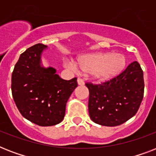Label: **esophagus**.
Instances as JSON below:
<instances>
[{"label":"esophagus","mask_w":156,"mask_h":156,"mask_svg":"<svg viewBox=\"0 0 156 156\" xmlns=\"http://www.w3.org/2000/svg\"><path fill=\"white\" fill-rule=\"evenodd\" d=\"M78 85H80V86H83V85H84V81L83 80V79H82V78H78Z\"/></svg>","instance_id":"esophagus-1"}]
</instances>
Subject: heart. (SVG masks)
<instances>
[{
	"label": "heart",
	"mask_w": 156,
	"mask_h": 156,
	"mask_svg": "<svg viewBox=\"0 0 156 156\" xmlns=\"http://www.w3.org/2000/svg\"><path fill=\"white\" fill-rule=\"evenodd\" d=\"M126 58L122 54L97 52L78 57V64L83 72L92 74L99 81H108L117 76L126 66ZM66 66L74 71L78 70L73 61H67Z\"/></svg>",
	"instance_id": "1"
}]
</instances>
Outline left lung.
Returning <instances> with one entry per match:
<instances>
[{
  "label": "left lung",
  "instance_id": "obj_1",
  "mask_svg": "<svg viewBox=\"0 0 156 156\" xmlns=\"http://www.w3.org/2000/svg\"><path fill=\"white\" fill-rule=\"evenodd\" d=\"M89 90L88 110L95 123L116 126L138 112L144 94L143 71L137 61L119 75L101 84L86 83Z\"/></svg>",
  "mask_w": 156,
  "mask_h": 156
}]
</instances>
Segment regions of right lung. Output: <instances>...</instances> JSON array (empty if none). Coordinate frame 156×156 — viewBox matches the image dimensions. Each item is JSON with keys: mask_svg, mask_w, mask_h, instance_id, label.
I'll return each instance as SVG.
<instances>
[{"mask_svg": "<svg viewBox=\"0 0 156 156\" xmlns=\"http://www.w3.org/2000/svg\"><path fill=\"white\" fill-rule=\"evenodd\" d=\"M46 48V45L37 44L21 54L11 81L13 100L20 113L40 126L63 121L66 103L78 87L77 78L64 80L55 69L41 65V54Z\"/></svg>", "mask_w": 156, "mask_h": 156, "instance_id": "right-lung-1", "label": "right lung"}]
</instances>
